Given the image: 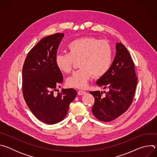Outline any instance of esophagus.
<instances>
[{"instance_id":"esophagus-1","label":"esophagus","mask_w":157,"mask_h":157,"mask_svg":"<svg viewBox=\"0 0 157 157\" xmlns=\"http://www.w3.org/2000/svg\"><path fill=\"white\" fill-rule=\"evenodd\" d=\"M78 95L81 96V95L85 94H86V92H85V91H78Z\"/></svg>"}]
</instances>
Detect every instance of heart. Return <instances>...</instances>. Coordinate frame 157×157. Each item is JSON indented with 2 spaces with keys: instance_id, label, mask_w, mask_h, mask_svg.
<instances>
[{
  "instance_id": "heart-1",
  "label": "heart",
  "mask_w": 157,
  "mask_h": 157,
  "mask_svg": "<svg viewBox=\"0 0 157 157\" xmlns=\"http://www.w3.org/2000/svg\"><path fill=\"white\" fill-rule=\"evenodd\" d=\"M68 53H57L55 63L57 68L63 73H70L76 60L79 61L80 69L75 71L66 79L68 87L83 89L92 75L101 78L110 70L113 59L111 44L106 40L93 36L75 38L67 44Z\"/></svg>"
}]
</instances>
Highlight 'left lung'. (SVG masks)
I'll return each instance as SVG.
<instances>
[{
    "instance_id": "left-lung-1",
    "label": "left lung",
    "mask_w": 157,
    "mask_h": 157,
    "mask_svg": "<svg viewBox=\"0 0 157 157\" xmlns=\"http://www.w3.org/2000/svg\"><path fill=\"white\" fill-rule=\"evenodd\" d=\"M137 80L130 53L121 42L117 43L116 56L110 70L96 82L108 92H105L104 98L99 91L90 92L95 99L93 115L101 121L110 122L124 114L132 104Z\"/></svg>"
}]
</instances>
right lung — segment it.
I'll list each match as a JSON object with an SVG mask.
<instances>
[{
    "instance_id": "right-lung-1",
    "label": "right lung",
    "mask_w": 157,
    "mask_h": 157,
    "mask_svg": "<svg viewBox=\"0 0 157 157\" xmlns=\"http://www.w3.org/2000/svg\"><path fill=\"white\" fill-rule=\"evenodd\" d=\"M64 33H57L42 38L29 52L22 69V91L33 114L40 121L55 124L66 117L70 104L77 95L73 88L54 91L63 82L55 57Z\"/></svg>"
}]
</instances>
